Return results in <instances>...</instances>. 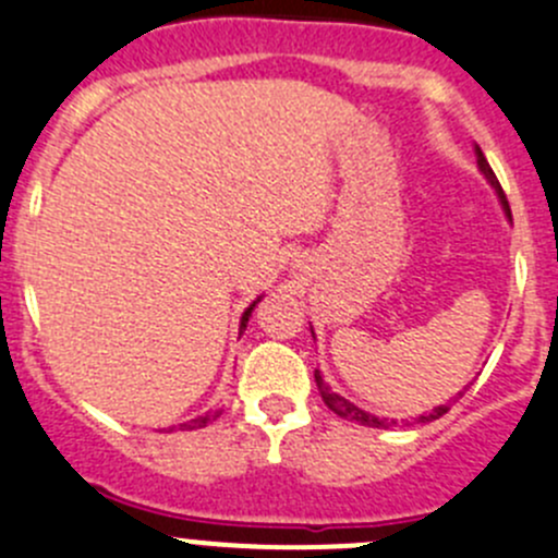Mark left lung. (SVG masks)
I'll return each mask as SVG.
<instances>
[{
	"mask_svg": "<svg viewBox=\"0 0 558 558\" xmlns=\"http://www.w3.org/2000/svg\"><path fill=\"white\" fill-rule=\"evenodd\" d=\"M476 163H480V172L485 174L487 183H490L493 189H496L498 203H501V208H504V214H507V219L512 221V214H509V203H507V196H504V191H501V183H498V178H496V174H493L490 163H487L485 153H482L480 147H476ZM315 384H317V391H320L323 402H326V405L331 408V411L337 413V416L350 418V422L367 424V427H389V418H378V416H373V413L362 411V408L353 405V402H350V400H344V397H339L337 391H331V386H326V380H323L320 369H315ZM460 395H463V391H460ZM447 411H449V402H447V405L433 408V411H429V413H424V416H418L416 422H433V418H441L444 413H447ZM391 424H397L395 418H391Z\"/></svg>",
	"mask_w": 558,
	"mask_h": 558,
	"instance_id": "8db88e82",
	"label": "left lung"
}]
</instances>
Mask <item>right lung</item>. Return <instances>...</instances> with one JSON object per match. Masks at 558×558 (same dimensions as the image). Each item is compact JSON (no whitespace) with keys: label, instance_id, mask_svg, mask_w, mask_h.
<instances>
[{"label":"right lung","instance_id":"obj_1","mask_svg":"<svg viewBox=\"0 0 558 558\" xmlns=\"http://www.w3.org/2000/svg\"><path fill=\"white\" fill-rule=\"evenodd\" d=\"M259 301V299H257ZM257 301H254L252 306H248L246 312H243V317H241V331H246V323H248V317H252V312H254V306H257ZM210 422V416L208 413H205V416H196V418H191L189 424H183V429H196V427H205V424Z\"/></svg>","mask_w":558,"mask_h":558}]
</instances>
